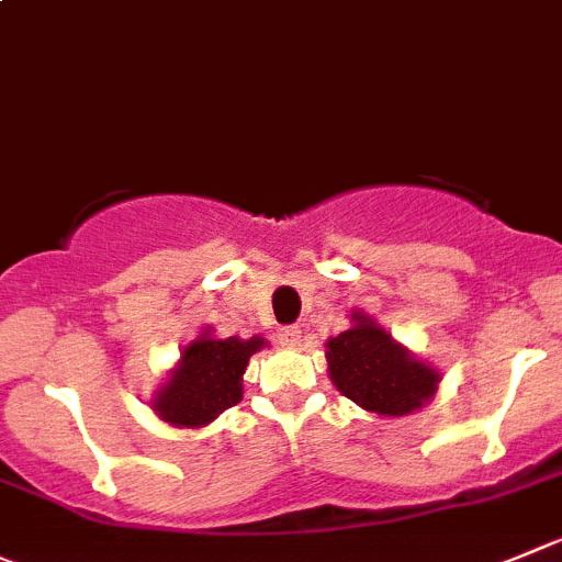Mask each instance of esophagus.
<instances>
[{"label":"esophagus","mask_w":562,"mask_h":562,"mask_svg":"<svg viewBox=\"0 0 562 562\" xmlns=\"http://www.w3.org/2000/svg\"><path fill=\"white\" fill-rule=\"evenodd\" d=\"M278 341H281L284 347H297L303 341L301 328H297V325H286V328L278 330Z\"/></svg>","instance_id":"obj_1"}]
</instances>
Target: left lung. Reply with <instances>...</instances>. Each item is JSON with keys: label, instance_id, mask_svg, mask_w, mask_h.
<instances>
[{"label": "left lung", "instance_id": "obj_1", "mask_svg": "<svg viewBox=\"0 0 562 562\" xmlns=\"http://www.w3.org/2000/svg\"><path fill=\"white\" fill-rule=\"evenodd\" d=\"M350 323V328L325 341L334 386L372 414L405 416L419 411L436 394L441 375L411 356L370 314L352 312Z\"/></svg>", "mask_w": 562, "mask_h": 562}]
</instances>
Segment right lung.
Here are the masks:
<instances>
[{"label":"right lung","mask_w":562,"mask_h":562,"mask_svg":"<svg viewBox=\"0 0 562 562\" xmlns=\"http://www.w3.org/2000/svg\"><path fill=\"white\" fill-rule=\"evenodd\" d=\"M267 341L261 336L215 339L212 330H201L198 339L181 350L179 364L151 400L159 419L173 427H204L226 408L243 400V375L250 356Z\"/></svg>","instance_id":"right-lung-1"}]
</instances>
